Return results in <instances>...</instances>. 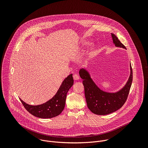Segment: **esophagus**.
<instances>
[{"label": "esophagus", "mask_w": 148, "mask_h": 148, "mask_svg": "<svg viewBox=\"0 0 148 148\" xmlns=\"http://www.w3.org/2000/svg\"><path fill=\"white\" fill-rule=\"evenodd\" d=\"M73 78H74V79L75 80V81H77V80H78L79 79V76L77 75V74H74L73 75Z\"/></svg>", "instance_id": "1"}]
</instances>
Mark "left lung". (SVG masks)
I'll return each instance as SVG.
<instances>
[{
    "label": "left lung",
    "instance_id": "obj_1",
    "mask_svg": "<svg viewBox=\"0 0 148 148\" xmlns=\"http://www.w3.org/2000/svg\"><path fill=\"white\" fill-rule=\"evenodd\" d=\"M111 36L115 47L126 49L114 34L111 33ZM130 71L128 81L123 88L115 92H109L100 89L91 78L89 71L86 69H81L79 71V76L83 80L87 107L92 113L99 115H107L117 111L123 106L127 99L132 82L131 63Z\"/></svg>",
    "mask_w": 148,
    "mask_h": 148
}]
</instances>
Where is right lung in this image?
<instances>
[{"label":"right lung","mask_w":148,"mask_h":148,"mask_svg":"<svg viewBox=\"0 0 148 148\" xmlns=\"http://www.w3.org/2000/svg\"><path fill=\"white\" fill-rule=\"evenodd\" d=\"M73 74L66 78L55 95L45 103L37 105H29L20 98L26 110L32 115L40 118H51L60 115L65 107L67 94L73 86Z\"/></svg>","instance_id":"add662e5"}]
</instances>
